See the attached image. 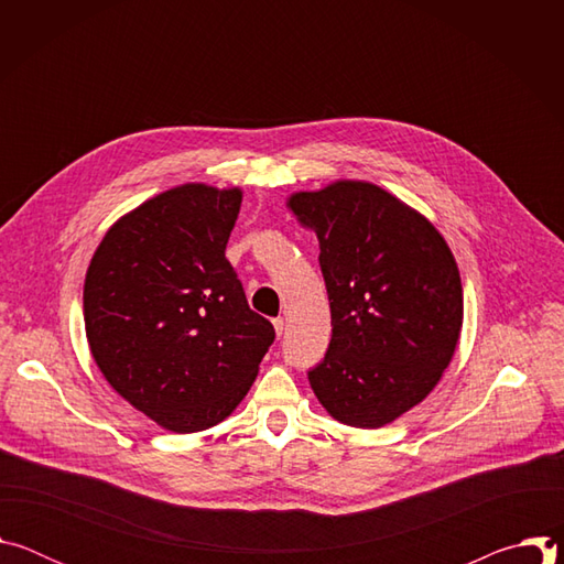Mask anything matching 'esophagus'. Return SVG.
<instances>
[{
	"instance_id": "34e87169",
	"label": "esophagus",
	"mask_w": 564,
	"mask_h": 564,
	"mask_svg": "<svg viewBox=\"0 0 564 564\" xmlns=\"http://www.w3.org/2000/svg\"><path fill=\"white\" fill-rule=\"evenodd\" d=\"M272 324H274V330H276V335L281 337V335H283V328H285V318H283V316H276V318L272 321Z\"/></svg>"
}]
</instances>
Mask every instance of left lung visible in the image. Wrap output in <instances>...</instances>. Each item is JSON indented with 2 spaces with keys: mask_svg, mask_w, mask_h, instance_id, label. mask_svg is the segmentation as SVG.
<instances>
[{
  "mask_svg": "<svg viewBox=\"0 0 564 564\" xmlns=\"http://www.w3.org/2000/svg\"><path fill=\"white\" fill-rule=\"evenodd\" d=\"M318 238L333 339L307 372L337 422L379 429L437 386L453 359L462 281L444 236L420 212L364 181L288 198Z\"/></svg>",
  "mask_w": 564,
  "mask_h": 564,
  "instance_id": "obj_1",
  "label": "left lung"
}]
</instances>
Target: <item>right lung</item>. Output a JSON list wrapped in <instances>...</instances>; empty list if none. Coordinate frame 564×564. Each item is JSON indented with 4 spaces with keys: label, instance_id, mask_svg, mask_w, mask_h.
<instances>
[{
    "label": "right lung",
    "instance_id": "obj_1",
    "mask_svg": "<svg viewBox=\"0 0 564 564\" xmlns=\"http://www.w3.org/2000/svg\"><path fill=\"white\" fill-rule=\"evenodd\" d=\"M243 192L187 183L116 220L85 279L91 355L133 409L172 433L216 426L274 341L225 259Z\"/></svg>",
    "mask_w": 564,
    "mask_h": 564
}]
</instances>
